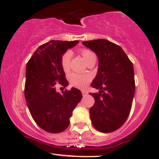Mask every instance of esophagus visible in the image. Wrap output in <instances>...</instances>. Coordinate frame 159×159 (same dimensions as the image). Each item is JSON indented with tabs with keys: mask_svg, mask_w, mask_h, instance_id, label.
Instances as JSON below:
<instances>
[{
	"mask_svg": "<svg viewBox=\"0 0 159 159\" xmlns=\"http://www.w3.org/2000/svg\"><path fill=\"white\" fill-rule=\"evenodd\" d=\"M81 93H82V95H83V96H85V95L87 94V92L86 90H82Z\"/></svg>",
	"mask_w": 159,
	"mask_h": 159,
	"instance_id": "obj_1",
	"label": "esophagus"
}]
</instances>
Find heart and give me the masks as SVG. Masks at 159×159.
I'll return each instance as SVG.
<instances>
[{
    "label": "heart",
    "instance_id": "1",
    "mask_svg": "<svg viewBox=\"0 0 159 159\" xmlns=\"http://www.w3.org/2000/svg\"><path fill=\"white\" fill-rule=\"evenodd\" d=\"M81 54L83 57L84 60L87 62L90 58V57L95 55L93 52L87 49H84L81 52ZM70 52H66L63 54L61 57V66L64 72H68L69 69V64H70L71 60ZM91 77L89 75H81L77 73H71L69 75V81L71 85L78 88H84L87 84L90 81Z\"/></svg>",
    "mask_w": 159,
    "mask_h": 159
}]
</instances>
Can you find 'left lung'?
Instances as JSON below:
<instances>
[{"label":"left lung","instance_id":"left-lung-1","mask_svg":"<svg viewBox=\"0 0 159 159\" xmlns=\"http://www.w3.org/2000/svg\"><path fill=\"white\" fill-rule=\"evenodd\" d=\"M96 53L98 67L91 87L99 90L90 107L93 125L98 132L116 131L125 123L132 108L135 91L132 63L119 45L99 39L82 43Z\"/></svg>","mask_w":159,"mask_h":159}]
</instances>
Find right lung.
<instances>
[{
  "label": "right lung",
  "instance_id": "1",
  "mask_svg": "<svg viewBox=\"0 0 159 159\" xmlns=\"http://www.w3.org/2000/svg\"><path fill=\"white\" fill-rule=\"evenodd\" d=\"M79 41L52 40L40 45L26 66L25 96L33 119L50 133H59L69 126L74 108L81 101L76 88L58 93L56 84H69L61 66V57Z\"/></svg>",
  "mask_w": 159,
  "mask_h": 159
}]
</instances>
